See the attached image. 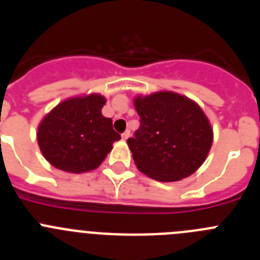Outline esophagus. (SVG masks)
Masks as SVG:
<instances>
[{
  "label": "esophagus",
  "instance_id": "esophagus-1",
  "mask_svg": "<svg viewBox=\"0 0 260 260\" xmlns=\"http://www.w3.org/2000/svg\"><path fill=\"white\" fill-rule=\"evenodd\" d=\"M129 136H131V132L127 129V131H125V132L122 135V138H123V140H127V138H129Z\"/></svg>",
  "mask_w": 260,
  "mask_h": 260
}]
</instances>
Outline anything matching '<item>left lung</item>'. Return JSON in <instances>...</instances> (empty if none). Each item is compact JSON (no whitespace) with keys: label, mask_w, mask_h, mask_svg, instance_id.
Returning a JSON list of instances; mask_svg holds the SVG:
<instances>
[{"label":"left lung","mask_w":260,"mask_h":260,"mask_svg":"<svg viewBox=\"0 0 260 260\" xmlns=\"http://www.w3.org/2000/svg\"><path fill=\"white\" fill-rule=\"evenodd\" d=\"M140 128L127 143L141 173L162 183L188 178L207 158L213 129L200 105L184 95L157 91L135 98Z\"/></svg>","instance_id":"8db88e82"}]
</instances>
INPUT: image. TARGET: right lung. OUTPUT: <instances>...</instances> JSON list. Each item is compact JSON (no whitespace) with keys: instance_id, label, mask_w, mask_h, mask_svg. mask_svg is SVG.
I'll return each instance as SVG.
<instances>
[{"instance_id":"add662e5","label":"right lung","mask_w":260,"mask_h":260,"mask_svg":"<svg viewBox=\"0 0 260 260\" xmlns=\"http://www.w3.org/2000/svg\"><path fill=\"white\" fill-rule=\"evenodd\" d=\"M103 95L63 100L38 125L37 140L45 160L59 170L81 174L99 168L120 136L102 114Z\"/></svg>"}]
</instances>
